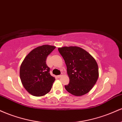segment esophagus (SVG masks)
<instances>
[{"label": "esophagus", "instance_id": "esophagus-1", "mask_svg": "<svg viewBox=\"0 0 122 122\" xmlns=\"http://www.w3.org/2000/svg\"><path fill=\"white\" fill-rule=\"evenodd\" d=\"M62 76H63V74H62V73L61 74V75L57 76V77H58V78H60V77H62Z\"/></svg>", "mask_w": 122, "mask_h": 122}]
</instances>
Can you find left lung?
<instances>
[{
  "mask_svg": "<svg viewBox=\"0 0 122 122\" xmlns=\"http://www.w3.org/2000/svg\"><path fill=\"white\" fill-rule=\"evenodd\" d=\"M67 67L69 83L66 90L76 96L91 90L99 77V68L95 58L86 50L77 46L58 47Z\"/></svg>",
  "mask_w": 122,
  "mask_h": 122,
  "instance_id": "obj_1",
  "label": "left lung"
}]
</instances>
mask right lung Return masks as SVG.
<instances>
[{
	"label": "right lung",
	"instance_id": "obj_1",
	"mask_svg": "<svg viewBox=\"0 0 122 122\" xmlns=\"http://www.w3.org/2000/svg\"><path fill=\"white\" fill-rule=\"evenodd\" d=\"M56 46L43 45L32 50L22 61L20 79L26 90L35 96H42L51 90L55 78L46 64L47 56Z\"/></svg>",
	"mask_w": 122,
	"mask_h": 122
}]
</instances>
